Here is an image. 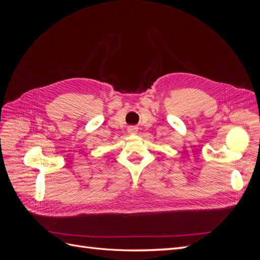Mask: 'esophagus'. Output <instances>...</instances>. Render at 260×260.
Masks as SVG:
<instances>
[{"label":"esophagus","instance_id":"1","mask_svg":"<svg viewBox=\"0 0 260 260\" xmlns=\"http://www.w3.org/2000/svg\"><path fill=\"white\" fill-rule=\"evenodd\" d=\"M128 130H129V132H130V133H132V132H137L138 128L136 127V125H131V127H130Z\"/></svg>","mask_w":260,"mask_h":260}]
</instances>
